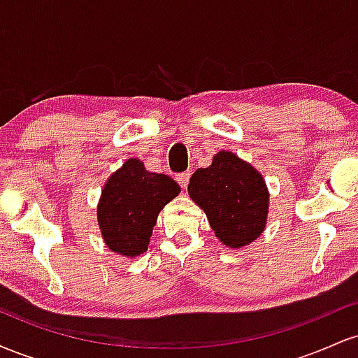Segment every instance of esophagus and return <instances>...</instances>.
<instances>
[{"instance_id":"obj_1","label":"esophagus","mask_w":358,"mask_h":358,"mask_svg":"<svg viewBox=\"0 0 358 358\" xmlns=\"http://www.w3.org/2000/svg\"><path fill=\"white\" fill-rule=\"evenodd\" d=\"M176 182L180 183V187L182 188H187L188 182H190V173H188V171H185V173L176 175Z\"/></svg>"}]
</instances>
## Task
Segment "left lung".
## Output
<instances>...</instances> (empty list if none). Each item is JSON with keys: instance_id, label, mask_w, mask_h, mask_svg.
Listing matches in <instances>:
<instances>
[{"instance_id": "1", "label": "left lung", "mask_w": 358, "mask_h": 358, "mask_svg": "<svg viewBox=\"0 0 358 358\" xmlns=\"http://www.w3.org/2000/svg\"><path fill=\"white\" fill-rule=\"evenodd\" d=\"M188 195L205 212L217 239L231 249L249 245L268 224L269 192L264 178L231 151H219L210 166L192 175Z\"/></svg>"}]
</instances>
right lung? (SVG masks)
<instances>
[{
  "instance_id": "right-lung-1",
  "label": "right lung",
  "mask_w": 358,
  "mask_h": 358,
  "mask_svg": "<svg viewBox=\"0 0 358 358\" xmlns=\"http://www.w3.org/2000/svg\"><path fill=\"white\" fill-rule=\"evenodd\" d=\"M180 193L168 175L151 173L141 159L129 158L109 176L97 203V222L106 245L124 257L148 249L158 213Z\"/></svg>"
}]
</instances>
